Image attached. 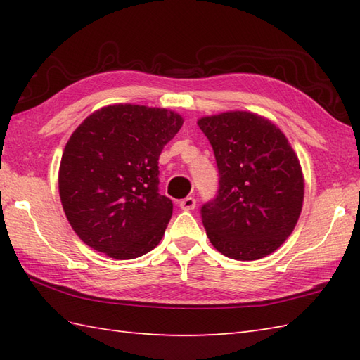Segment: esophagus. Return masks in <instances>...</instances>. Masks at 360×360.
I'll return each instance as SVG.
<instances>
[{
  "label": "esophagus",
  "instance_id": "obj_1",
  "mask_svg": "<svg viewBox=\"0 0 360 360\" xmlns=\"http://www.w3.org/2000/svg\"><path fill=\"white\" fill-rule=\"evenodd\" d=\"M179 207L182 210H193L196 207V200L193 196H187L184 200L179 201Z\"/></svg>",
  "mask_w": 360,
  "mask_h": 360
}]
</instances>
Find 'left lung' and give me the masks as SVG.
<instances>
[{
  "instance_id": "1",
  "label": "left lung",
  "mask_w": 360,
  "mask_h": 360,
  "mask_svg": "<svg viewBox=\"0 0 360 360\" xmlns=\"http://www.w3.org/2000/svg\"><path fill=\"white\" fill-rule=\"evenodd\" d=\"M218 167V192L201 218L213 248L250 262L277 250L292 233L303 204L300 162L269 120L248 111L198 120Z\"/></svg>"
}]
</instances>
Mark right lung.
Segmentation results:
<instances>
[{"label":"right lung","mask_w":360,"mask_h":360,"mask_svg":"<svg viewBox=\"0 0 360 360\" xmlns=\"http://www.w3.org/2000/svg\"><path fill=\"white\" fill-rule=\"evenodd\" d=\"M179 114L110 105L68 141L58 173L66 218L80 240L111 258L155 249L173 213L159 193V156L182 127Z\"/></svg>","instance_id":"obj_1"}]
</instances>
